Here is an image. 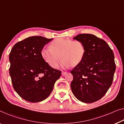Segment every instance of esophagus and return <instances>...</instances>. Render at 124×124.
I'll return each mask as SVG.
<instances>
[{
  "label": "esophagus",
  "instance_id": "34e87169",
  "mask_svg": "<svg viewBox=\"0 0 124 124\" xmlns=\"http://www.w3.org/2000/svg\"><path fill=\"white\" fill-rule=\"evenodd\" d=\"M67 72H66V71H62V76H65L66 75H67Z\"/></svg>",
  "mask_w": 124,
  "mask_h": 124
}]
</instances>
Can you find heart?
I'll return each mask as SVG.
<instances>
[{
  "instance_id": "obj_1",
  "label": "heart",
  "mask_w": 124,
  "mask_h": 124,
  "mask_svg": "<svg viewBox=\"0 0 124 124\" xmlns=\"http://www.w3.org/2000/svg\"><path fill=\"white\" fill-rule=\"evenodd\" d=\"M85 55L86 48L82 42L68 38H57L51 42L49 48L41 51L42 58L53 68L58 66L61 58L62 67H75L82 62Z\"/></svg>"
}]
</instances>
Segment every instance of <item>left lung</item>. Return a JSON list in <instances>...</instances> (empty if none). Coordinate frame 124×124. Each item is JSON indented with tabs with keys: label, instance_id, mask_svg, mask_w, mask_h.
I'll use <instances>...</instances> for the list:
<instances>
[{
	"label": "left lung",
	"instance_id": "1",
	"mask_svg": "<svg viewBox=\"0 0 124 124\" xmlns=\"http://www.w3.org/2000/svg\"><path fill=\"white\" fill-rule=\"evenodd\" d=\"M73 39L86 48L82 62L71 71L73 95L85 103H92L104 96L111 85L116 70L113 51L102 39L91 34H79Z\"/></svg>",
	"mask_w": 124,
	"mask_h": 124
}]
</instances>
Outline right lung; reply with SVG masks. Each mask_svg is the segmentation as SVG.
<instances>
[{"instance_id":"right-lung-1","label":"right lung","mask_w":124,"mask_h":124,"mask_svg":"<svg viewBox=\"0 0 124 124\" xmlns=\"http://www.w3.org/2000/svg\"><path fill=\"white\" fill-rule=\"evenodd\" d=\"M52 39L29 37L15 44L9 54L13 86L22 99L29 102L47 99L61 75V71L52 68L41 56L44 45Z\"/></svg>"}]
</instances>
